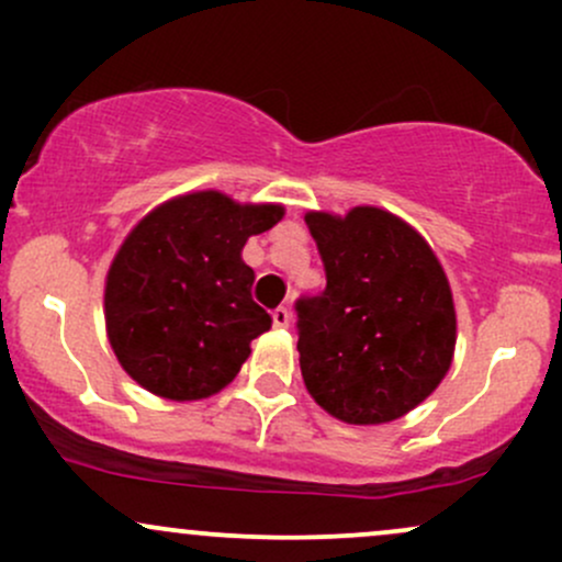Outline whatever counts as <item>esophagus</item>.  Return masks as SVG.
I'll list each match as a JSON object with an SVG mask.
<instances>
[{
    "instance_id": "esophagus-1",
    "label": "esophagus",
    "mask_w": 562,
    "mask_h": 562,
    "mask_svg": "<svg viewBox=\"0 0 562 562\" xmlns=\"http://www.w3.org/2000/svg\"><path fill=\"white\" fill-rule=\"evenodd\" d=\"M272 322H274V327H288L290 325V312H288V308L285 306L274 308Z\"/></svg>"
}]
</instances>
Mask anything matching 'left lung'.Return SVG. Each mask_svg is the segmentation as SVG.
<instances>
[{
    "label": "left lung",
    "mask_w": 562,
    "mask_h": 562,
    "mask_svg": "<svg viewBox=\"0 0 562 562\" xmlns=\"http://www.w3.org/2000/svg\"><path fill=\"white\" fill-rule=\"evenodd\" d=\"M327 288L295 301L301 375L322 409L380 425L438 389L454 357L449 280L420 232L372 205L308 211Z\"/></svg>",
    "instance_id": "left-lung-1"
}]
</instances>
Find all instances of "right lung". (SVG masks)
I'll list each match as a JSON object with an SVG mask.
<instances>
[{
    "label": "right lung",
    "mask_w": 562,
    "mask_h": 562,
    "mask_svg": "<svg viewBox=\"0 0 562 562\" xmlns=\"http://www.w3.org/2000/svg\"><path fill=\"white\" fill-rule=\"evenodd\" d=\"M282 214L203 190L158 205L128 232L105 280V325L142 389L198 402L235 380L250 340L272 327L250 295L256 274L243 245Z\"/></svg>",
    "instance_id": "obj_1"
}]
</instances>
